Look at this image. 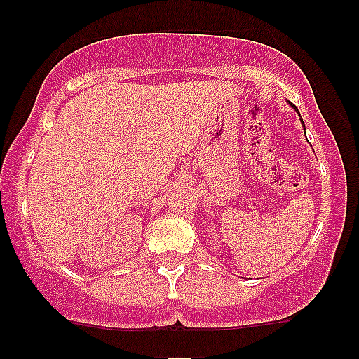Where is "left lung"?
Instances as JSON below:
<instances>
[{
    "label": "left lung",
    "mask_w": 359,
    "mask_h": 359,
    "mask_svg": "<svg viewBox=\"0 0 359 359\" xmlns=\"http://www.w3.org/2000/svg\"><path fill=\"white\" fill-rule=\"evenodd\" d=\"M294 108H295V106H294ZM295 111H297V113H299V109H297V108H295Z\"/></svg>",
    "instance_id": "obj_1"
}]
</instances>
